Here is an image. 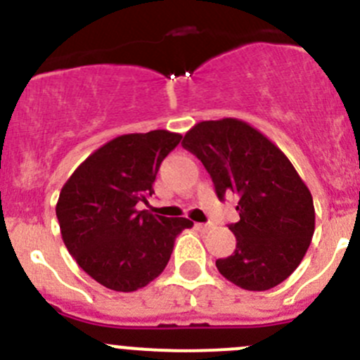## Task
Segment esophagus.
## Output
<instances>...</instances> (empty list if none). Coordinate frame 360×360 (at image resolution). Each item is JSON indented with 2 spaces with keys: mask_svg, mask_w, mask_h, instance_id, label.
Masks as SVG:
<instances>
[{
  "mask_svg": "<svg viewBox=\"0 0 360 360\" xmlns=\"http://www.w3.org/2000/svg\"><path fill=\"white\" fill-rule=\"evenodd\" d=\"M196 228L200 229V231H208V229L212 228V224H208V222H198Z\"/></svg>",
  "mask_w": 360,
  "mask_h": 360,
  "instance_id": "1",
  "label": "esophagus"
}]
</instances>
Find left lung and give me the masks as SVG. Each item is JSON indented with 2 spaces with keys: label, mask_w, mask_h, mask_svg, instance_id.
<instances>
[{
  "label": "left lung",
  "mask_w": 360,
  "mask_h": 360,
  "mask_svg": "<svg viewBox=\"0 0 360 360\" xmlns=\"http://www.w3.org/2000/svg\"><path fill=\"white\" fill-rule=\"evenodd\" d=\"M182 146L210 173L219 200L238 196L233 255L215 262L233 285L265 292L292 276L314 233L313 196L288 157L237 118L200 122Z\"/></svg>",
  "instance_id": "left-lung-1"
}]
</instances>
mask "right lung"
I'll list each match as a JSON object with an SVG mask.
<instances>
[{
    "mask_svg": "<svg viewBox=\"0 0 360 360\" xmlns=\"http://www.w3.org/2000/svg\"><path fill=\"white\" fill-rule=\"evenodd\" d=\"M180 139L169 131L118 136L65 182L56 203L61 238L77 265L105 288L136 292L148 285L166 269L176 235L193 228L186 217L138 210Z\"/></svg>",
    "mask_w": 360,
    "mask_h": 360,
    "instance_id": "add662e5",
    "label": "right lung"
}]
</instances>
